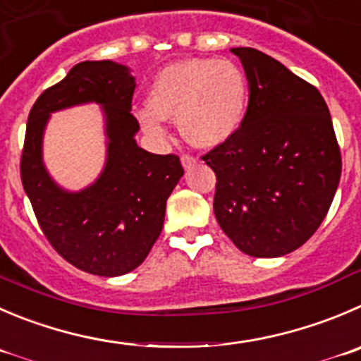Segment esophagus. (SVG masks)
Listing matches in <instances>:
<instances>
[{"label": "esophagus", "instance_id": "34e87169", "mask_svg": "<svg viewBox=\"0 0 361 361\" xmlns=\"http://www.w3.org/2000/svg\"><path fill=\"white\" fill-rule=\"evenodd\" d=\"M195 163H197V159H195L193 156H183V166H184V170H191V168L195 166Z\"/></svg>", "mask_w": 361, "mask_h": 361}]
</instances>
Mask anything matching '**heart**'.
Returning <instances> with one entry per match:
<instances>
[{"mask_svg": "<svg viewBox=\"0 0 361 361\" xmlns=\"http://www.w3.org/2000/svg\"><path fill=\"white\" fill-rule=\"evenodd\" d=\"M248 80L239 65L216 58H191L166 65L149 90L138 120L163 135L164 118H177L178 131L198 149L228 142L245 120Z\"/></svg>", "mask_w": 361, "mask_h": 361, "instance_id": "1", "label": "heart"}]
</instances>
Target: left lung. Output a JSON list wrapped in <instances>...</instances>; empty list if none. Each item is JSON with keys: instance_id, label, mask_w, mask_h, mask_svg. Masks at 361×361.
I'll return each mask as SVG.
<instances>
[{"instance_id": "1", "label": "left lung", "mask_w": 361, "mask_h": 361, "mask_svg": "<svg viewBox=\"0 0 361 361\" xmlns=\"http://www.w3.org/2000/svg\"><path fill=\"white\" fill-rule=\"evenodd\" d=\"M230 51L245 67L250 99L239 131L202 157L218 180L214 216L246 255H287L328 214L341 149L317 88L253 47Z\"/></svg>"}]
</instances>
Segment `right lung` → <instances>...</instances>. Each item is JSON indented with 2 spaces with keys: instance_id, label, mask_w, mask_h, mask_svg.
<instances>
[{
  "instance_id": "right-lung-1",
  "label": "right lung",
  "mask_w": 361,
  "mask_h": 361,
  "mask_svg": "<svg viewBox=\"0 0 361 361\" xmlns=\"http://www.w3.org/2000/svg\"><path fill=\"white\" fill-rule=\"evenodd\" d=\"M135 88L126 65L81 61L42 92L26 126L20 178L40 228L67 262L99 276H120L147 259L163 230L168 197L184 175L177 156L150 154L136 143ZM90 102L105 115L106 163L90 187L68 192L43 164V131L51 112Z\"/></svg>"
}]
</instances>
